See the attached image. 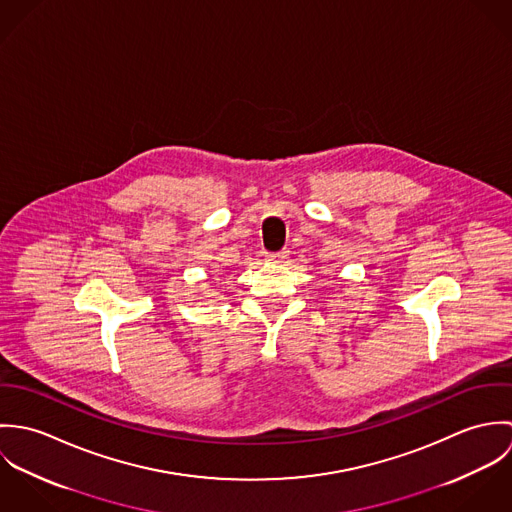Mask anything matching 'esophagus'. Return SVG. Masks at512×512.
I'll list each match as a JSON object with an SVG mask.
<instances>
[{
  "mask_svg": "<svg viewBox=\"0 0 512 512\" xmlns=\"http://www.w3.org/2000/svg\"><path fill=\"white\" fill-rule=\"evenodd\" d=\"M288 258V250H282V252H272V254H268V260H272V262H284Z\"/></svg>",
  "mask_w": 512,
  "mask_h": 512,
  "instance_id": "1",
  "label": "esophagus"
}]
</instances>
